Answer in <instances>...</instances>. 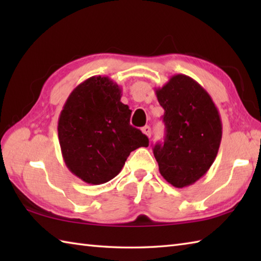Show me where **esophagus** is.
Instances as JSON below:
<instances>
[{
    "label": "esophagus",
    "mask_w": 261,
    "mask_h": 261,
    "mask_svg": "<svg viewBox=\"0 0 261 261\" xmlns=\"http://www.w3.org/2000/svg\"><path fill=\"white\" fill-rule=\"evenodd\" d=\"M142 132H143V134H145L147 137L150 138V136H151V129H150V126H149V125L143 126V127H142Z\"/></svg>",
    "instance_id": "obj_1"
}]
</instances>
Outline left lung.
<instances>
[{
    "instance_id": "1",
    "label": "left lung",
    "mask_w": 261,
    "mask_h": 261,
    "mask_svg": "<svg viewBox=\"0 0 261 261\" xmlns=\"http://www.w3.org/2000/svg\"><path fill=\"white\" fill-rule=\"evenodd\" d=\"M165 110L166 137L153 147L159 171L169 184L187 187L207 173L222 139V122L210 94L192 77L177 74L154 88Z\"/></svg>"
}]
</instances>
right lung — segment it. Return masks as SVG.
<instances>
[{
  "mask_svg": "<svg viewBox=\"0 0 261 261\" xmlns=\"http://www.w3.org/2000/svg\"><path fill=\"white\" fill-rule=\"evenodd\" d=\"M121 88L92 76L70 93L58 119V138L67 168L83 181L104 184L118 175L131 151L149 139L130 124L131 110Z\"/></svg>",
  "mask_w": 261,
  "mask_h": 261,
  "instance_id": "1",
  "label": "right lung"
}]
</instances>
